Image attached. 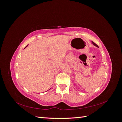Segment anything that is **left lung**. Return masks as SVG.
<instances>
[{"mask_svg":"<svg viewBox=\"0 0 122 122\" xmlns=\"http://www.w3.org/2000/svg\"><path fill=\"white\" fill-rule=\"evenodd\" d=\"M92 43H93V45H95V46H96V47H98V45H97V44H95V43H94V42H93V41H92Z\"/></svg>","mask_w":122,"mask_h":122,"instance_id":"obj_1","label":"left lung"}]
</instances>
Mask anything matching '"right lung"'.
Listing matches in <instances>:
<instances>
[{
  "label": "right lung",
  "mask_w": 122,
  "mask_h": 122,
  "mask_svg": "<svg viewBox=\"0 0 122 122\" xmlns=\"http://www.w3.org/2000/svg\"><path fill=\"white\" fill-rule=\"evenodd\" d=\"M27 46H28V45H27ZM27 46H26V47H25V48H26V47H27Z\"/></svg>",
  "instance_id": "obj_1"
}]
</instances>
